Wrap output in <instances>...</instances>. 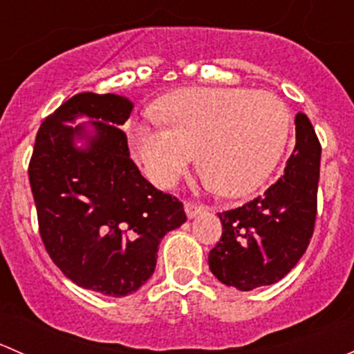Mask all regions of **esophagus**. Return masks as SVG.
Listing matches in <instances>:
<instances>
[{
	"mask_svg": "<svg viewBox=\"0 0 354 354\" xmlns=\"http://www.w3.org/2000/svg\"><path fill=\"white\" fill-rule=\"evenodd\" d=\"M203 205L195 202H185V212H187L188 217H195L198 212H202Z\"/></svg>",
	"mask_w": 354,
	"mask_h": 354,
	"instance_id": "esophagus-1",
	"label": "esophagus"
}]
</instances>
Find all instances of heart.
Wrapping results in <instances>:
<instances>
[{"instance_id": "obj_1", "label": "heart", "mask_w": 354, "mask_h": 354, "mask_svg": "<svg viewBox=\"0 0 354 354\" xmlns=\"http://www.w3.org/2000/svg\"><path fill=\"white\" fill-rule=\"evenodd\" d=\"M160 127H130L133 152L145 174L167 188L194 162L219 194H248L279 160L289 131V111L276 94L243 87H195L157 104Z\"/></svg>"}]
</instances>
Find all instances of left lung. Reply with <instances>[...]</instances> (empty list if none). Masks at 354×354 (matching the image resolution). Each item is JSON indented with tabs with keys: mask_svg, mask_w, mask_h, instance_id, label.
<instances>
[{
	"mask_svg": "<svg viewBox=\"0 0 354 354\" xmlns=\"http://www.w3.org/2000/svg\"><path fill=\"white\" fill-rule=\"evenodd\" d=\"M296 145L284 173L266 194L219 212L223 234L209 267L240 291L283 279L308 248L317 219L322 145L305 113L295 116Z\"/></svg>",
	"mask_w": 354,
	"mask_h": 354,
	"instance_id": "obj_1",
	"label": "left lung"
}]
</instances>
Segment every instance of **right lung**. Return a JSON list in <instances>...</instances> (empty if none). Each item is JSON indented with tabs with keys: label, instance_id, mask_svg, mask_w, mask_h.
<instances>
[{
	"label": "right lung",
	"instance_id": "right-lung-1",
	"mask_svg": "<svg viewBox=\"0 0 354 354\" xmlns=\"http://www.w3.org/2000/svg\"><path fill=\"white\" fill-rule=\"evenodd\" d=\"M128 99L84 92L42 121L28 162L39 234L59 270L80 288L108 296L137 291L154 274L164 234L187 221L183 203L157 190L130 159L121 124ZM88 115L96 137L85 151L73 147Z\"/></svg>",
	"mask_w": 354,
	"mask_h": 354
}]
</instances>
